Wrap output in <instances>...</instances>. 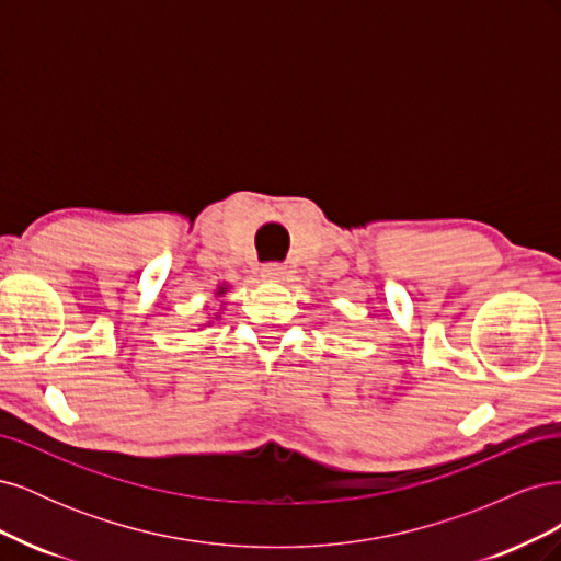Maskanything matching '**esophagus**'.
Returning <instances> with one entry per match:
<instances>
[{
	"label": "esophagus",
	"instance_id": "obj_1",
	"mask_svg": "<svg viewBox=\"0 0 561 561\" xmlns=\"http://www.w3.org/2000/svg\"><path fill=\"white\" fill-rule=\"evenodd\" d=\"M285 274H287V268L283 264H278V262H268V264L262 266V276L266 280H283Z\"/></svg>",
	"mask_w": 561,
	"mask_h": 561
}]
</instances>
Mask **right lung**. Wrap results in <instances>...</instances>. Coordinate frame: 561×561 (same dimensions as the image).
<instances>
[{
    "label": "right lung",
    "instance_id": "right-lung-1",
    "mask_svg": "<svg viewBox=\"0 0 561 561\" xmlns=\"http://www.w3.org/2000/svg\"><path fill=\"white\" fill-rule=\"evenodd\" d=\"M225 290H227V287H219V290H217V297H219V295H225Z\"/></svg>",
    "mask_w": 561,
    "mask_h": 561
}]
</instances>
